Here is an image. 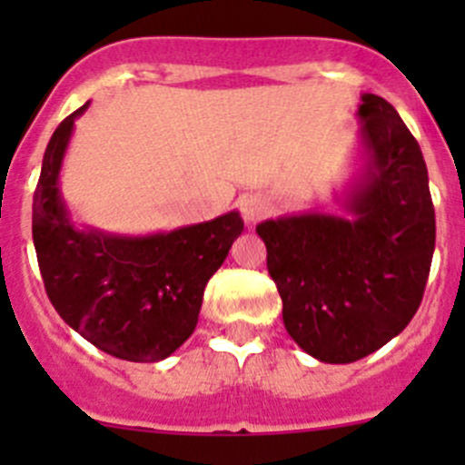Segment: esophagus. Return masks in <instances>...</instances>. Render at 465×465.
I'll return each instance as SVG.
<instances>
[{
  "label": "esophagus",
  "instance_id": "34e87169",
  "mask_svg": "<svg viewBox=\"0 0 465 465\" xmlns=\"http://www.w3.org/2000/svg\"><path fill=\"white\" fill-rule=\"evenodd\" d=\"M238 206H241L242 220H245L247 224L259 223V220L265 218L267 211H270L267 200L262 198V195H242V198L238 200Z\"/></svg>",
  "mask_w": 465,
  "mask_h": 465
}]
</instances>
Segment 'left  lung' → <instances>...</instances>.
Instances as JSON below:
<instances>
[{
    "mask_svg": "<svg viewBox=\"0 0 465 465\" xmlns=\"http://www.w3.org/2000/svg\"><path fill=\"white\" fill-rule=\"evenodd\" d=\"M367 168L349 218L299 213L256 233L283 302V323L312 358L349 364L405 331L423 302L436 223L420 145L391 103L362 94Z\"/></svg>",
    "mask_w": 465,
    "mask_h": 465,
    "instance_id": "8db88e82",
    "label": "left lung"
}]
</instances>
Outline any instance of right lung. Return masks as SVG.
Segmentation results:
<instances>
[{
  "mask_svg": "<svg viewBox=\"0 0 465 465\" xmlns=\"http://www.w3.org/2000/svg\"><path fill=\"white\" fill-rule=\"evenodd\" d=\"M78 107L55 128L33 193V245L49 302L96 349L128 362H159L191 337L204 288L242 233L238 211L153 236L78 229L58 175Z\"/></svg>",
  "mask_w": 465,
  "mask_h": 465,
  "instance_id": "add662e5",
  "label": "right lung"
}]
</instances>
